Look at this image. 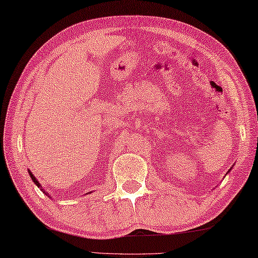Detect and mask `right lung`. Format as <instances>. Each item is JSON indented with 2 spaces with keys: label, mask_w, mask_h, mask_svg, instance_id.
<instances>
[{
  "label": "right lung",
  "mask_w": 258,
  "mask_h": 258,
  "mask_svg": "<svg viewBox=\"0 0 258 258\" xmlns=\"http://www.w3.org/2000/svg\"><path fill=\"white\" fill-rule=\"evenodd\" d=\"M29 172H30V176H31V178H32V180H33V182H34V184H36V185H37L38 187H40V184H39V182H38V180H37V178H36V177H34V176L32 175V172H31L30 170H29ZM41 191H43V192H44V194H46V191H44L43 189H41ZM46 195H47V194H46Z\"/></svg>",
  "instance_id": "add662e5"
}]
</instances>
